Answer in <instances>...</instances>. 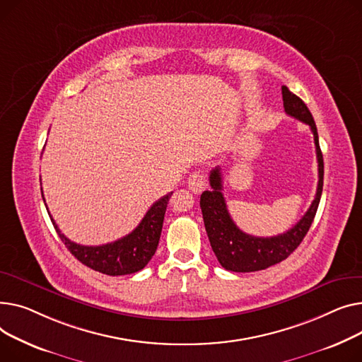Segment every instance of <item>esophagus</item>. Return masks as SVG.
<instances>
[{"mask_svg":"<svg viewBox=\"0 0 362 362\" xmlns=\"http://www.w3.org/2000/svg\"><path fill=\"white\" fill-rule=\"evenodd\" d=\"M187 184H188V188L193 191V193H202V191L206 188V175L203 173H193L188 180H187Z\"/></svg>","mask_w":362,"mask_h":362,"instance_id":"34e87169","label":"esophagus"}]
</instances>
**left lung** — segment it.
<instances>
[{"instance_id":"obj_1","label":"left lung","mask_w":362,"mask_h":362,"mask_svg":"<svg viewBox=\"0 0 362 362\" xmlns=\"http://www.w3.org/2000/svg\"><path fill=\"white\" fill-rule=\"evenodd\" d=\"M282 98L285 112L296 119H300L301 122L308 124L314 136L318 162V184L315 199L313 200L310 209L305 211V215L300 219V222H296L289 230L276 237H252L243 232L228 214L226 202L222 193L223 184L221 168L216 166L214 171H210L209 181L211 189L203 191L200 197V207L211 250H214L221 266L230 272L245 273L264 270L273 264L281 263L288 256H291L307 235L317 214L318 203H320L323 191L325 163L320 144H318V134L314 118L303 99L293 95L286 86H282Z\"/></svg>"}]
</instances>
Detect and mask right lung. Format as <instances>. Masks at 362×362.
I'll return each instance as SVG.
<instances>
[{
	"mask_svg": "<svg viewBox=\"0 0 362 362\" xmlns=\"http://www.w3.org/2000/svg\"><path fill=\"white\" fill-rule=\"evenodd\" d=\"M171 194L173 193H169L155 202L152 207L146 211L139 226L129 235L119 238L118 241L96 247L80 245L70 241L64 233H61L49 211L48 215L61 241L78 262L103 274L122 276L141 270L153 257L159 244L165 211ZM42 197H44V194H42Z\"/></svg>",
	"mask_w": 362,
	"mask_h": 362,
	"instance_id": "1",
	"label": "right lung"
}]
</instances>
